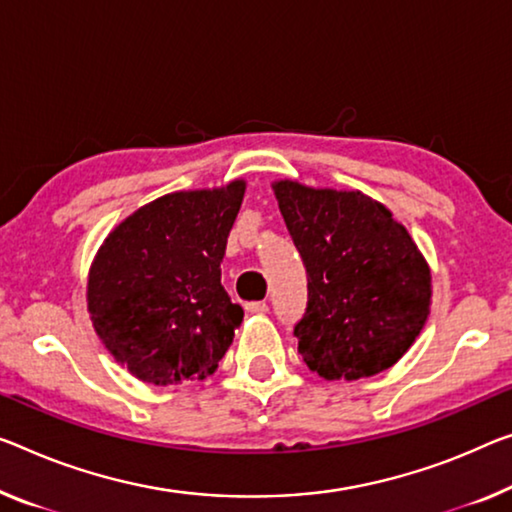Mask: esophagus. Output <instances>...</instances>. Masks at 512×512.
<instances>
[{
    "instance_id": "obj_1",
    "label": "esophagus",
    "mask_w": 512,
    "mask_h": 512,
    "mask_svg": "<svg viewBox=\"0 0 512 512\" xmlns=\"http://www.w3.org/2000/svg\"><path fill=\"white\" fill-rule=\"evenodd\" d=\"M245 309L249 313H256V316H263V313H267V304L265 302H249V304H245Z\"/></svg>"
}]
</instances>
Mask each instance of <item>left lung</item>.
<instances>
[{"instance_id":"left-lung-1","label":"left lung","mask_w":512,"mask_h":512,"mask_svg":"<svg viewBox=\"0 0 512 512\" xmlns=\"http://www.w3.org/2000/svg\"><path fill=\"white\" fill-rule=\"evenodd\" d=\"M274 196L309 277L297 352L325 380L387 371L430 316L432 274L412 235L359 190L274 180Z\"/></svg>"}]
</instances>
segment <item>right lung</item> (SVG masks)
I'll use <instances>...</instances> for the list:
<instances>
[{"mask_svg": "<svg viewBox=\"0 0 512 512\" xmlns=\"http://www.w3.org/2000/svg\"><path fill=\"white\" fill-rule=\"evenodd\" d=\"M245 190L235 178L164 194L100 245L86 309L102 345L137 380H206L233 343L245 311L222 286V258Z\"/></svg>", "mask_w": 512, "mask_h": 512, "instance_id": "obj_1", "label": "right lung"}]
</instances>
